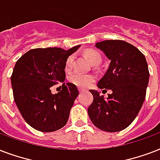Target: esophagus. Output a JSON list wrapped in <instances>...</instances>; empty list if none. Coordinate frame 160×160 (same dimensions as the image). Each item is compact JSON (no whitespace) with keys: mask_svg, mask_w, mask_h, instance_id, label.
Instances as JSON below:
<instances>
[{"mask_svg":"<svg viewBox=\"0 0 160 160\" xmlns=\"http://www.w3.org/2000/svg\"><path fill=\"white\" fill-rule=\"evenodd\" d=\"M78 90H79V92H80V93H81V92H83V90H82V89H81V88H79Z\"/></svg>","mask_w":160,"mask_h":160,"instance_id":"obj_1","label":"esophagus"}]
</instances>
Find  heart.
<instances>
[{"mask_svg": "<svg viewBox=\"0 0 160 160\" xmlns=\"http://www.w3.org/2000/svg\"><path fill=\"white\" fill-rule=\"evenodd\" d=\"M86 56L89 62L92 65H98L101 61H102V56L98 51L96 50H88L85 52ZM72 62H73V57L69 56L66 59L64 68L66 72H70L72 68ZM95 81V77L92 74H81L75 72L72 73L69 77V82L72 84H73L79 88H87Z\"/></svg>", "mask_w": 160, "mask_h": 160, "instance_id": "obj_1", "label": "heart"}]
</instances>
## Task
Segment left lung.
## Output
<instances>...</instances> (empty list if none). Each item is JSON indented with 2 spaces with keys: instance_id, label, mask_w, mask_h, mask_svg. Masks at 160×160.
<instances>
[{
  "instance_id": "obj_1",
  "label": "left lung",
  "mask_w": 160,
  "mask_h": 160,
  "mask_svg": "<svg viewBox=\"0 0 160 160\" xmlns=\"http://www.w3.org/2000/svg\"><path fill=\"white\" fill-rule=\"evenodd\" d=\"M95 46L110 60L98 87L109 89L112 93L105 99L96 90H89L93 101L88 112L99 129L118 132L132 123L145 99L149 78L148 64L143 53L124 41L106 40Z\"/></svg>"
}]
</instances>
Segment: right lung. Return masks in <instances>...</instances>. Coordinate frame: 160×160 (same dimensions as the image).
<instances>
[{"label":"right lung","instance_id":"right-lung-1","mask_svg":"<svg viewBox=\"0 0 160 160\" xmlns=\"http://www.w3.org/2000/svg\"><path fill=\"white\" fill-rule=\"evenodd\" d=\"M79 47L67 51L32 49L16 62L11 77L14 101L25 121L36 130L49 133L66 125L78 90L70 82H63L58 94H52L50 88L64 82L66 59Z\"/></svg>","mask_w":160,"mask_h":160}]
</instances>
